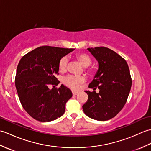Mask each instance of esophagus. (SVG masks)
<instances>
[{
  "label": "esophagus",
  "mask_w": 151,
  "mask_h": 151,
  "mask_svg": "<svg viewBox=\"0 0 151 151\" xmlns=\"http://www.w3.org/2000/svg\"><path fill=\"white\" fill-rule=\"evenodd\" d=\"M78 93H79L78 91H74V90L72 91V93H73V95H76Z\"/></svg>",
  "instance_id": "1"
}]
</instances>
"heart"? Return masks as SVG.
Wrapping results in <instances>:
<instances>
[{
    "label": "heart",
    "instance_id": "1",
    "mask_svg": "<svg viewBox=\"0 0 151 151\" xmlns=\"http://www.w3.org/2000/svg\"><path fill=\"white\" fill-rule=\"evenodd\" d=\"M76 58L84 67H88L91 63V59L88 54L86 53H79L76 55ZM68 57L63 56L60 59L58 63V68L61 72H65L67 68L68 64ZM86 81L84 76L68 75L63 78V83L67 87L76 89L79 88L80 85Z\"/></svg>",
    "mask_w": 151,
    "mask_h": 151
}]
</instances>
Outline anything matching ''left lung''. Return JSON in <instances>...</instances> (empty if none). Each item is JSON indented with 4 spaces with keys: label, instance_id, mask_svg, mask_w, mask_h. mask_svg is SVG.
Here are the masks:
<instances>
[{
    "label": "left lung",
    "instance_id": "left-lung-1",
    "mask_svg": "<svg viewBox=\"0 0 151 151\" xmlns=\"http://www.w3.org/2000/svg\"><path fill=\"white\" fill-rule=\"evenodd\" d=\"M99 63V69L89 88L85 91L88 101L82 106L84 114L93 119L107 121L114 117L126 103L132 86L129 65L124 58L108 48H88Z\"/></svg>",
    "mask_w": 151,
    "mask_h": 151
}]
</instances>
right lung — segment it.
Wrapping results in <instances>:
<instances>
[{"mask_svg": "<svg viewBox=\"0 0 151 151\" xmlns=\"http://www.w3.org/2000/svg\"><path fill=\"white\" fill-rule=\"evenodd\" d=\"M74 49L42 46L25 54L19 61L15 87L22 107L32 117L49 122L64 114L65 104L73 94L63 84L50 89L49 85L59 84L55 76L62 57Z\"/></svg>", "mask_w": 151, "mask_h": 151, "instance_id": "obj_1", "label": "right lung"}]
</instances>
